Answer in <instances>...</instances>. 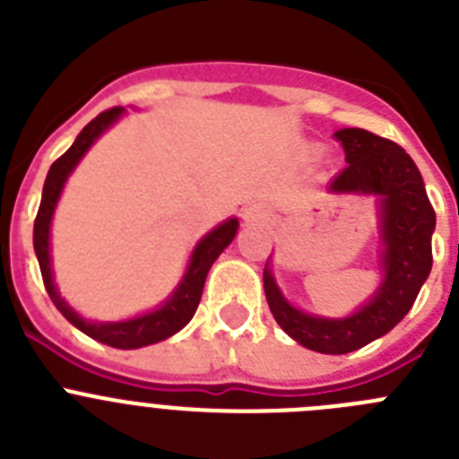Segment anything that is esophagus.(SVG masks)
<instances>
[{"label":"esophagus","mask_w":459,"mask_h":459,"mask_svg":"<svg viewBox=\"0 0 459 459\" xmlns=\"http://www.w3.org/2000/svg\"><path fill=\"white\" fill-rule=\"evenodd\" d=\"M259 218H262V211H259V206H255V204H250L248 209H246V221H259Z\"/></svg>","instance_id":"obj_1"}]
</instances>
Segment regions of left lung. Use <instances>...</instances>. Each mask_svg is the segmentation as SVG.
Segmentation results:
<instances>
[{
	"label": "left lung",
	"instance_id": "1",
	"mask_svg": "<svg viewBox=\"0 0 459 459\" xmlns=\"http://www.w3.org/2000/svg\"><path fill=\"white\" fill-rule=\"evenodd\" d=\"M347 168L331 181L338 195H377L381 232V278L368 303L350 317L307 315L287 301L266 262L264 294L278 326L290 338L319 354H350L386 335L411 310L432 269V232L437 216L423 177L403 147L363 128L335 133Z\"/></svg>",
	"mask_w": 459,
	"mask_h": 459
}]
</instances>
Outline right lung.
<instances>
[{
    "mask_svg": "<svg viewBox=\"0 0 459 459\" xmlns=\"http://www.w3.org/2000/svg\"><path fill=\"white\" fill-rule=\"evenodd\" d=\"M124 112V108H112L100 112L96 119L89 121L82 131H80V135L75 137L71 149L52 163L50 172L46 177V186H43L39 213H36L34 221V250L36 257H39L40 275H43V282H46V290L50 294L52 303H55L56 310L62 312L73 326L80 328L89 338L108 344V347H117V350H140V347L160 342V340L169 338V335L179 333L181 328L193 319L195 310L200 306L206 273H209L211 264L218 259V255L234 241L238 221L237 218H227L225 222L213 227L206 237H202L197 241V246L193 248V255H190L188 269H186L184 278H181L177 290L169 294V299L160 307H156L152 312H144V315H137L133 319H124V322H89V319L80 317L78 312L64 301L62 294L55 287L50 264V222L52 216H55L56 202L62 197L64 184H66V179L71 177L73 169H75V165L82 160V156L91 149L93 142L99 140Z\"/></svg>",
    "mask_w": 459,
    "mask_h": 459,
    "instance_id": "obj_1",
    "label": "right lung"
}]
</instances>
